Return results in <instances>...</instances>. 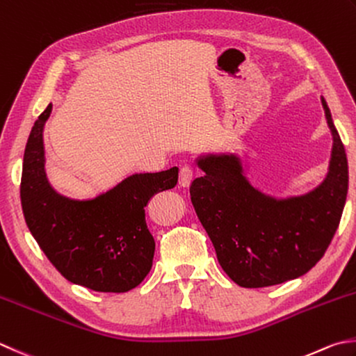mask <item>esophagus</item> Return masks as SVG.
Returning a JSON list of instances; mask_svg holds the SVG:
<instances>
[{
  "label": "esophagus",
  "mask_w": 356,
  "mask_h": 356,
  "mask_svg": "<svg viewBox=\"0 0 356 356\" xmlns=\"http://www.w3.org/2000/svg\"><path fill=\"white\" fill-rule=\"evenodd\" d=\"M192 178H193L192 167L184 165L183 169L179 170V186L181 187H189L191 183H192Z\"/></svg>",
  "instance_id": "34e87169"
}]
</instances>
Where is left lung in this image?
<instances>
[{"mask_svg":"<svg viewBox=\"0 0 356 356\" xmlns=\"http://www.w3.org/2000/svg\"><path fill=\"white\" fill-rule=\"evenodd\" d=\"M323 106L333 136L330 165L323 183L305 195L279 200L260 192L232 153L197 159L204 175L191 186L192 204L218 264L240 286H271L304 276L324 256L338 229L348 165L324 99Z\"/></svg>","mask_w":356,"mask_h":356,"instance_id":"left-lung-1","label":"left lung"}]
</instances>
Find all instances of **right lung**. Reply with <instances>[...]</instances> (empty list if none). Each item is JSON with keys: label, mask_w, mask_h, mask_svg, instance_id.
Segmentation results:
<instances>
[{"label": "right lung", "mask_w": 356, "mask_h": 356, "mask_svg": "<svg viewBox=\"0 0 356 356\" xmlns=\"http://www.w3.org/2000/svg\"><path fill=\"white\" fill-rule=\"evenodd\" d=\"M49 104L26 144L19 197L26 225L51 264L70 282L102 293H125L149 274L155 240L145 206L178 183V167L135 173L92 200H72L52 189L44 172L43 129Z\"/></svg>", "instance_id": "add662e5"}]
</instances>
